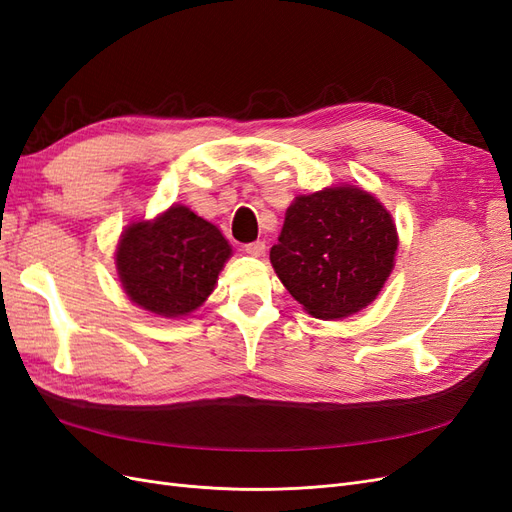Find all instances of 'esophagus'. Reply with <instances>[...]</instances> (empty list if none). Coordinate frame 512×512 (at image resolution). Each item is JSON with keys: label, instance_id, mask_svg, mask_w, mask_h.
I'll return each instance as SVG.
<instances>
[{"label": "esophagus", "instance_id": "esophagus-1", "mask_svg": "<svg viewBox=\"0 0 512 512\" xmlns=\"http://www.w3.org/2000/svg\"><path fill=\"white\" fill-rule=\"evenodd\" d=\"M243 252H245V254H250V256H254V258H258V256L265 254V241L247 243V245H243Z\"/></svg>", "mask_w": 512, "mask_h": 512}]
</instances>
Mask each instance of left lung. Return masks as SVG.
<instances>
[{"mask_svg":"<svg viewBox=\"0 0 512 512\" xmlns=\"http://www.w3.org/2000/svg\"><path fill=\"white\" fill-rule=\"evenodd\" d=\"M397 245L395 222L380 200L339 185L294 198L271 247V265L307 314L335 320L378 297Z\"/></svg>","mask_w":512,"mask_h":512,"instance_id":"obj_1","label":"left lung"}]
</instances>
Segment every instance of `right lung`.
<instances>
[{
	"label": "right lung",
	"mask_w": 512,
	"mask_h": 512,
	"mask_svg": "<svg viewBox=\"0 0 512 512\" xmlns=\"http://www.w3.org/2000/svg\"><path fill=\"white\" fill-rule=\"evenodd\" d=\"M232 247L218 226L173 205L151 222H132L117 245L128 297L151 314L181 318L207 301Z\"/></svg>",
	"instance_id": "right-lung-1"
}]
</instances>
